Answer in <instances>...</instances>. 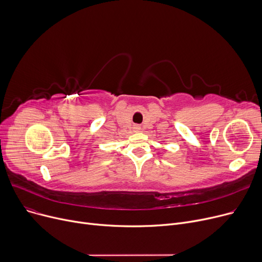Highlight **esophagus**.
Instances as JSON below:
<instances>
[{
  "mask_svg": "<svg viewBox=\"0 0 262 262\" xmlns=\"http://www.w3.org/2000/svg\"><path fill=\"white\" fill-rule=\"evenodd\" d=\"M136 129H140V127H136Z\"/></svg>",
  "mask_w": 262,
  "mask_h": 262,
  "instance_id": "1",
  "label": "esophagus"
}]
</instances>
